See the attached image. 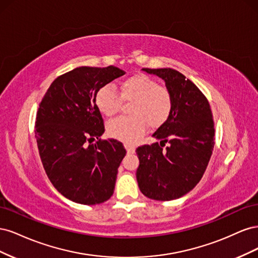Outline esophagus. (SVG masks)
<instances>
[{
	"mask_svg": "<svg viewBox=\"0 0 258 258\" xmlns=\"http://www.w3.org/2000/svg\"><path fill=\"white\" fill-rule=\"evenodd\" d=\"M124 147H126L127 152L130 154H134L136 152V146L134 144H124Z\"/></svg>",
	"mask_w": 258,
	"mask_h": 258,
	"instance_id": "1",
	"label": "esophagus"
}]
</instances>
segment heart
<instances>
[{"mask_svg": "<svg viewBox=\"0 0 258 258\" xmlns=\"http://www.w3.org/2000/svg\"><path fill=\"white\" fill-rule=\"evenodd\" d=\"M129 105L130 116L118 117L107 124V134L123 142H135L143 136L147 124L159 128L171 116L173 97L171 91L158 82L139 73L119 83L118 92L112 85H105L96 95L99 111L112 117L120 111L122 101Z\"/></svg>", "mask_w": 258, "mask_h": 258, "instance_id": "heart-1", "label": "heart"}]
</instances>
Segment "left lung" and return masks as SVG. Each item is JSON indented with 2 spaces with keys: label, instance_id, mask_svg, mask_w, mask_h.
<instances>
[{
  "label": "left lung",
  "instance_id": "obj_1",
  "mask_svg": "<svg viewBox=\"0 0 258 258\" xmlns=\"http://www.w3.org/2000/svg\"><path fill=\"white\" fill-rule=\"evenodd\" d=\"M159 76L173 97V110L154 138L137 148L139 188L159 201L177 199L204 176L214 147V121L209 101L191 81L173 69H142Z\"/></svg>",
  "mask_w": 258,
  "mask_h": 258
}]
</instances>
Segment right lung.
I'll return each mask as SVG.
<instances>
[{
  "instance_id": "right-lung-1",
  "label": "right lung",
  "mask_w": 258,
  "mask_h": 258,
  "mask_svg": "<svg viewBox=\"0 0 258 258\" xmlns=\"http://www.w3.org/2000/svg\"><path fill=\"white\" fill-rule=\"evenodd\" d=\"M123 74L113 66L76 68L51 83L36 113L35 138L45 172L62 196L77 204H102L114 192L126 150L117 140L100 139L104 124L96 95Z\"/></svg>"
}]
</instances>
